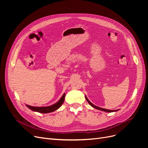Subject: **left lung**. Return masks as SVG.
I'll return each mask as SVG.
<instances>
[{
    "instance_id": "obj_1",
    "label": "left lung",
    "mask_w": 148,
    "mask_h": 148,
    "mask_svg": "<svg viewBox=\"0 0 148 148\" xmlns=\"http://www.w3.org/2000/svg\"><path fill=\"white\" fill-rule=\"evenodd\" d=\"M86 100L88 101V102L89 103V104L92 107H93L94 108H96V109H98V110H102V111H104V112H116V111H118V110H111L106 109V108H100V107H97V106L94 105L92 103H91L89 101V99L87 98V97H86Z\"/></svg>"
}]
</instances>
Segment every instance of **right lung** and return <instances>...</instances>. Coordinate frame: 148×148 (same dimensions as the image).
Instances as JSON below:
<instances>
[{"instance_id": "add662e5", "label": "right lung", "mask_w": 148, "mask_h": 148, "mask_svg": "<svg viewBox=\"0 0 148 148\" xmlns=\"http://www.w3.org/2000/svg\"><path fill=\"white\" fill-rule=\"evenodd\" d=\"M65 94H64L63 95H62V98L60 99V100L58 103L49 107H33V106H30L28 105H27V107L29 108H30V110L39 112V113H50L56 110L58 108H59L62 106V104L64 103V99H65Z\"/></svg>"}]
</instances>
